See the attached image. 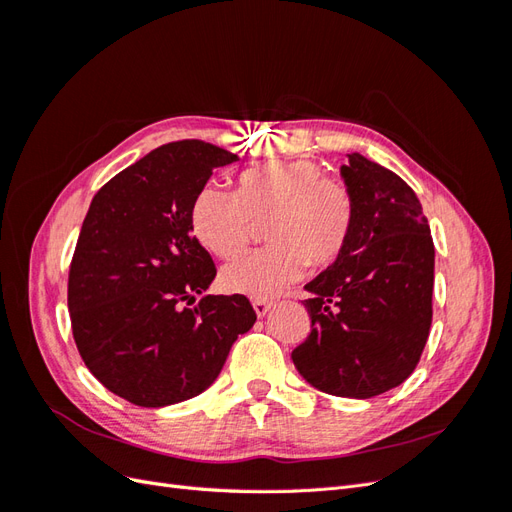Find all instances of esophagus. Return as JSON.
Listing matches in <instances>:
<instances>
[{"label":"esophagus","instance_id":"34e87169","mask_svg":"<svg viewBox=\"0 0 512 512\" xmlns=\"http://www.w3.org/2000/svg\"><path fill=\"white\" fill-rule=\"evenodd\" d=\"M252 307H254V312L262 318V316H265V314L269 312V309H271V303L265 301V299H254V301H252Z\"/></svg>","mask_w":512,"mask_h":512}]
</instances>
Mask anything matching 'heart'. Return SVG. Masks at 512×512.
I'll return each instance as SVG.
<instances>
[{
  "instance_id": "b5f03b06",
  "label": "heart",
  "mask_w": 512,
  "mask_h": 512,
  "mask_svg": "<svg viewBox=\"0 0 512 512\" xmlns=\"http://www.w3.org/2000/svg\"><path fill=\"white\" fill-rule=\"evenodd\" d=\"M354 215L356 200L344 179L327 177L316 162L282 160L245 170L235 192L205 185L192 203L190 224L211 254L230 258L250 243L254 222L269 220L265 239L273 245L222 271L226 290L267 299L307 265H333L350 241Z\"/></svg>"
}]
</instances>
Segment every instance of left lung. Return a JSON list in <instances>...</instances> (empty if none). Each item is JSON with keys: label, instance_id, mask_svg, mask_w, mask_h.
<instances>
[{"label": "left lung", "instance_id": "obj_1", "mask_svg": "<svg viewBox=\"0 0 512 512\" xmlns=\"http://www.w3.org/2000/svg\"><path fill=\"white\" fill-rule=\"evenodd\" d=\"M342 177L356 200L352 235L305 286L312 331L292 363L318 391L369 399L395 389L421 361L436 252L421 203L393 170L348 153Z\"/></svg>", "mask_w": 512, "mask_h": 512}]
</instances>
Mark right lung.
Wrapping results in <instances>:
<instances>
[{
  "instance_id": "right-lung-1",
  "label": "right lung",
  "mask_w": 512,
  "mask_h": 512,
  "mask_svg": "<svg viewBox=\"0 0 512 512\" xmlns=\"http://www.w3.org/2000/svg\"><path fill=\"white\" fill-rule=\"evenodd\" d=\"M239 156L205 141L147 153L104 183L70 262L72 335L87 369L134 406L196 397L256 322L243 294H205L215 277L190 209L215 168Z\"/></svg>"
}]
</instances>
